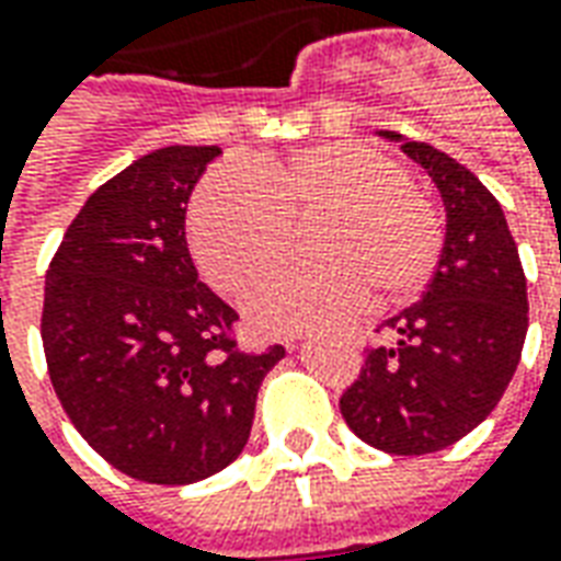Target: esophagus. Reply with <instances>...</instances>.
Listing matches in <instances>:
<instances>
[{"instance_id":"34e87169","label":"esophagus","mask_w":561,"mask_h":561,"mask_svg":"<svg viewBox=\"0 0 561 561\" xmlns=\"http://www.w3.org/2000/svg\"><path fill=\"white\" fill-rule=\"evenodd\" d=\"M291 346H294V340H291Z\"/></svg>"}]
</instances>
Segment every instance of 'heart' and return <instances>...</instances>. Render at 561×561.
<instances>
[{"label": "heart", "mask_w": 561, "mask_h": 561, "mask_svg": "<svg viewBox=\"0 0 561 561\" xmlns=\"http://www.w3.org/2000/svg\"><path fill=\"white\" fill-rule=\"evenodd\" d=\"M307 230L312 261L282 264L242 294L254 328L285 334L416 297L437 270L444 221L398 160L364 142H316L254 172L215 167L191 199L187 233L203 273L225 291L273 261L288 221Z\"/></svg>", "instance_id": "b5f03b06"}]
</instances>
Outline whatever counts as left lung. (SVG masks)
I'll use <instances>...</instances> for the list:
<instances>
[{"instance_id": "left-lung-1", "label": "left lung", "mask_w": 561, "mask_h": 561, "mask_svg": "<svg viewBox=\"0 0 561 561\" xmlns=\"http://www.w3.org/2000/svg\"><path fill=\"white\" fill-rule=\"evenodd\" d=\"M401 148L444 197V252L422 300L382 324L386 343L367 348L340 413L364 444L425 456L461 440L495 410L523 355L528 294L511 227L489 187L434 145Z\"/></svg>"}]
</instances>
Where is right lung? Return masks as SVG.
Returning a JSON list of instances; mask_svg holds the SVG:
<instances>
[{"instance_id":"add662e5","label":"right lung","mask_w":561,"mask_h":561,"mask_svg":"<svg viewBox=\"0 0 561 561\" xmlns=\"http://www.w3.org/2000/svg\"><path fill=\"white\" fill-rule=\"evenodd\" d=\"M218 145H170L88 197L50 257L42 346L78 434L133 480L185 485L249 440L264 376L285 348L242 352L240 321L197 279L187 197Z\"/></svg>"}]
</instances>
